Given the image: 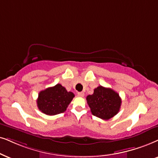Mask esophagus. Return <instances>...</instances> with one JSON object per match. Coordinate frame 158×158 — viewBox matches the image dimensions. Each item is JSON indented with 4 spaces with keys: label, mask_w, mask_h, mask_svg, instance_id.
Segmentation results:
<instances>
[{
    "label": "esophagus",
    "mask_w": 158,
    "mask_h": 158,
    "mask_svg": "<svg viewBox=\"0 0 158 158\" xmlns=\"http://www.w3.org/2000/svg\"><path fill=\"white\" fill-rule=\"evenodd\" d=\"M84 95H85V93H84L83 92H79V93H78V96L84 97Z\"/></svg>",
    "instance_id": "34e87169"
}]
</instances>
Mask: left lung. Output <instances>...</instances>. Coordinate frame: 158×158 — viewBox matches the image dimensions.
I'll return each mask as SVG.
<instances>
[{
    "label": "left lung",
    "mask_w": 158,
    "mask_h": 158,
    "mask_svg": "<svg viewBox=\"0 0 158 158\" xmlns=\"http://www.w3.org/2000/svg\"><path fill=\"white\" fill-rule=\"evenodd\" d=\"M86 99L92 114L104 120L112 118L119 112L122 103L118 93L102 86L94 89L93 95H87Z\"/></svg>",
    "instance_id": "8db88e82"
}]
</instances>
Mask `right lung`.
<instances>
[{
    "label": "right lung",
    "instance_id": "add662e5",
    "mask_svg": "<svg viewBox=\"0 0 158 158\" xmlns=\"http://www.w3.org/2000/svg\"><path fill=\"white\" fill-rule=\"evenodd\" d=\"M74 97V94L68 92L60 84L41 91L37 99L38 108L41 112L52 116L63 113Z\"/></svg>",
    "mask_w": 158,
    "mask_h": 158
}]
</instances>
